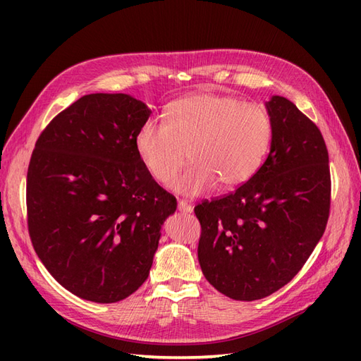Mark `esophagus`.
Listing matches in <instances>:
<instances>
[{
	"instance_id": "34e87169",
	"label": "esophagus",
	"mask_w": 361,
	"mask_h": 361,
	"mask_svg": "<svg viewBox=\"0 0 361 361\" xmlns=\"http://www.w3.org/2000/svg\"><path fill=\"white\" fill-rule=\"evenodd\" d=\"M179 209H180L182 212H190V206H188L187 203H185V202H180Z\"/></svg>"
}]
</instances>
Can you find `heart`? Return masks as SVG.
<instances>
[{
	"instance_id": "1",
	"label": "heart",
	"mask_w": 361,
	"mask_h": 361,
	"mask_svg": "<svg viewBox=\"0 0 361 361\" xmlns=\"http://www.w3.org/2000/svg\"><path fill=\"white\" fill-rule=\"evenodd\" d=\"M224 147L227 149V146H224ZM236 154H238V155H236V159H238V161L245 159V158L248 157V152H241V150H239V152H236Z\"/></svg>"
}]
</instances>
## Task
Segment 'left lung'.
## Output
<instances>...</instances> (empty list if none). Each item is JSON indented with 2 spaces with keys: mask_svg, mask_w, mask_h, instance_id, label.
<instances>
[{
  "mask_svg": "<svg viewBox=\"0 0 361 361\" xmlns=\"http://www.w3.org/2000/svg\"><path fill=\"white\" fill-rule=\"evenodd\" d=\"M150 114L133 94H85L52 120L32 152V247L49 274L82 300L117 302L143 285L161 227L176 211L137 147Z\"/></svg>",
  "mask_w": 361,
  "mask_h": 361,
  "instance_id": "left-lung-1",
  "label": "left lung"
}]
</instances>
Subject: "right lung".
Here are the masks:
<instances>
[{
	"label": "right lung",
	"mask_w": 361,
	"mask_h": 361,
	"mask_svg": "<svg viewBox=\"0 0 361 361\" xmlns=\"http://www.w3.org/2000/svg\"><path fill=\"white\" fill-rule=\"evenodd\" d=\"M265 162L223 199L195 206L206 280L239 301L265 298L305 264L330 212V167L321 130L283 96L265 102Z\"/></svg>",
	"instance_id": "add662e5"
}]
</instances>
